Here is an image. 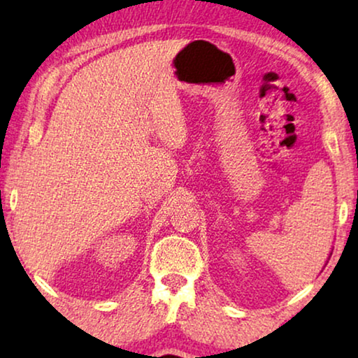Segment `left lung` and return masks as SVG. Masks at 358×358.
<instances>
[{
	"label": "left lung",
	"instance_id": "8db88e82",
	"mask_svg": "<svg viewBox=\"0 0 358 358\" xmlns=\"http://www.w3.org/2000/svg\"><path fill=\"white\" fill-rule=\"evenodd\" d=\"M329 257H331V256H329Z\"/></svg>",
	"mask_w": 358,
	"mask_h": 358
}]
</instances>
